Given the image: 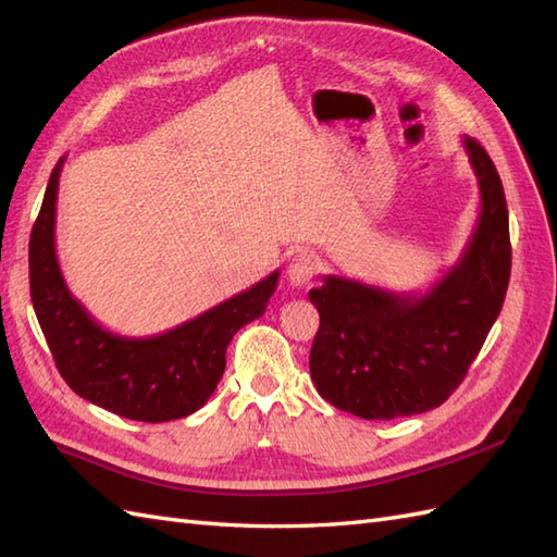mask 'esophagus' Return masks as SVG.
Listing matches in <instances>:
<instances>
[{
    "mask_svg": "<svg viewBox=\"0 0 557 557\" xmlns=\"http://www.w3.org/2000/svg\"><path fill=\"white\" fill-rule=\"evenodd\" d=\"M315 272H318V260L309 256V252H299V256L290 260L288 269H285V278H288V285H293V288H307L311 278L315 276Z\"/></svg>",
    "mask_w": 557,
    "mask_h": 557,
    "instance_id": "obj_1",
    "label": "esophagus"
}]
</instances>
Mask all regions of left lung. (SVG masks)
Here are the masks:
<instances>
[{"mask_svg":"<svg viewBox=\"0 0 557 557\" xmlns=\"http://www.w3.org/2000/svg\"><path fill=\"white\" fill-rule=\"evenodd\" d=\"M481 190L474 232L428 293H393L323 276L309 293L320 313L311 379L332 407L364 420H393L444 404L467 376L502 311L511 276L509 211L483 146L462 137Z\"/></svg>","mask_w":557,"mask_h":557,"instance_id":"obj_1","label":"left lung"}]
</instances>
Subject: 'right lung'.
<instances>
[{
  "label": "right lung",
  "instance_id": "right-lung-1",
  "mask_svg": "<svg viewBox=\"0 0 557 557\" xmlns=\"http://www.w3.org/2000/svg\"><path fill=\"white\" fill-rule=\"evenodd\" d=\"M64 158L48 178L29 237V295L62 379L97 407L144 423L195 413L225 372V352L250 320L264 313L276 272L252 288L153 336H121L102 327L70 293L55 252V205Z\"/></svg>",
  "mask_w": 557,
  "mask_h": 557
}]
</instances>
